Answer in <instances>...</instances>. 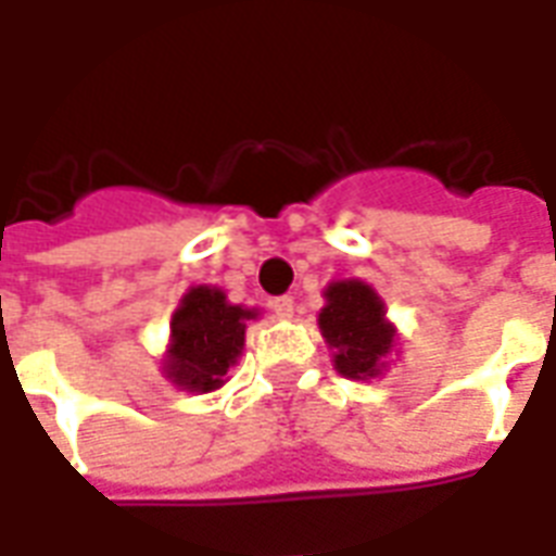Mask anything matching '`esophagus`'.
I'll list each match as a JSON object with an SVG mask.
<instances>
[{"instance_id": "1", "label": "esophagus", "mask_w": 556, "mask_h": 556, "mask_svg": "<svg viewBox=\"0 0 556 556\" xmlns=\"http://www.w3.org/2000/svg\"><path fill=\"white\" fill-rule=\"evenodd\" d=\"M270 309H274L277 318H291V313H294V298L291 294H279V298L270 301Z\"/></svg>"}]
</instances>
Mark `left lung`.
Returning a JSON list of instances; mask_svg holds the SVG:
<instances>
[{"mask_svg":"<svg viewBox=\"0 0 556 556\" xmlns=\"http://www.w3.org/2000/svg\"><path fill=\"white\" fill-rule=\"evenodd\" d=\"M321 333L337 349L333 363L345 378H372L393 345L396 330L384 321V303L366 282L349 279L327 289V306L318 315Z\"/></svg>","mask_w":556,"mask_h":556,"instance_id":"obj_1","label":"left lung"}]
</instances>
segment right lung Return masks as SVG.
<instances>
[{
    "mask_svg": "<svg viewBox=\"0 0 556 556\" xmlns=\"http://www.w3.org/2000/svg\"><path fill=\"white\" fill-rule=\"evenodd\" d=\"M247 318L253 309L226 303L219 289H190L184 294L178 313L172 315V349L166 375L172 384L207 393L223 384L229 366L243 349Z\"/></svg>",
    "mask_w": 556,
    "mask_h": 556,
    "instance_id": "right-lung-1",
    "label": "right lung"
}]
</instances>
